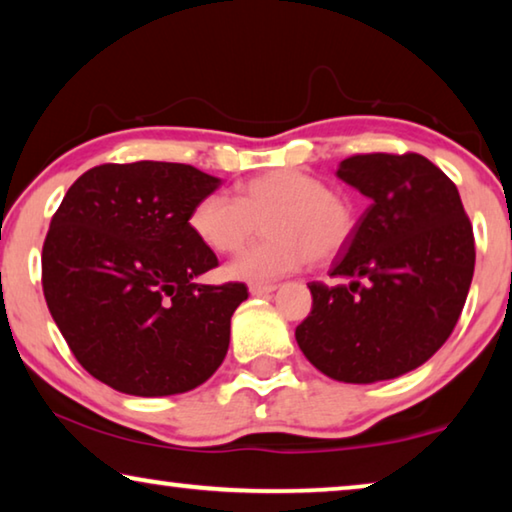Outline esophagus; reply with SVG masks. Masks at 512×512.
Instances as JSON below:
<instances>
[{
  "label": "esophagus",
  "instance_id": "esophagus-1",
  "mask_svg": "<svg viewBox=\"0 0 512 512\" xmlns=\"http://www.w3.org/2000/svg\"><path fill=\"white\" fill-rule=\"evenodd\" d=\"M250 294L253 296H264V294H271L276 285H264V282H250Z\"/></svg>",
  "mask_w": 512,
  "mask_h": 512
}]
</instances>
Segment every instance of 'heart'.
<instances>
[{
  "mask_svg": "<svg viewBox=\"0 0 512 512\" xmlns=\"http://www.w3.org/2000/svg\"><path fill=\"white\" fill-rule=\"evenodd\" d=\"M264 220L269 234L227 264L234 280L269 282L310 262L324 264L349 246L356 207L342 190L326 188L315 174L282 167L239 183L236 197L207 193L193 204L188 225L216 253H236Z\"/></svg>",
  "mask_w": 512,
  "mask_h": 512,
  "instance_id": "b5f03b06",
  "label": "heart"
}]
</instances>
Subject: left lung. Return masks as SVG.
Instances as JSON below:
<instances>
[{
    "label": "left lung",
    "mask_w": 512,
    "mask_h": 512,
    "mask_svg": "<svg viewBox=\"0 0 512 512\" xmlns=\"http://www.w3.org/2000/svg\"><path fill=\"white\" fill-rule=\"evenodd\" d=\"M338 177L370 197L329 273L352 282H308L296 342L331 379L372 384L416 370L453 333L474 278V230L455 183L421 154H354Z\"/></svg>",
    "instance_id": "1"
}]
</instances>
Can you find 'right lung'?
Wrapping results in <instances>:
<instances>
[{"mask_svg":"<svg viewBox=\"0 0 512 512\" xmlns=\"http://www.w3.org/2000/svg\"><path fill=\"white\" fill-rule=\"evenodd\" d=\"M220 179L193 165L105 163L68 188L43 243L45 303L73 356L142 398L207 381L230 347L243 282L197 285L218 257L188 225Z\"/></svg>","mask_w":512,"mask_h":512,"instance_id":"add662e5","label":"right lung"}]
</instances>
